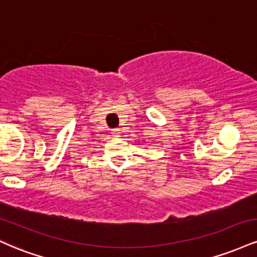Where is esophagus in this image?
Instances as JSON below:
<instances>
[{
  "instance_id": "1",
  "label": "esophagus",
  "mask_w": 257,
  "mask_h": 257,
  "mask_svg": "<svg viewBox=\"0 0 257 257\" xmlns=\"http://www.w3.org/2000/svg\"><path fill=\"white\" fill-rule=\"evenodd\" d=\"M118 133H119V129H114V131H113L114 135H118Z\"/></svg>"
}]
</instances>
